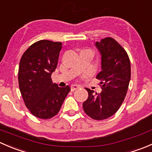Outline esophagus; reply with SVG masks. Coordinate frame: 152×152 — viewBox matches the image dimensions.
Returning <instances> with one entry per match:
<instances>
[{"label": "esophagus", "mask_w": 152, "mask_h": 152, "mask_svg": "<svg viewBox=\"0 0 152 152\" xmlns=\"http://www.w3.org/2000/svg\"><path fill=\"white\" fill-rule=\"evenodd\" d=\"M80 87H81L80 85H72L71 87H70V90H71V91H75V90H77V89H79Z\"/></svg>", "instance_id": "34e87169"}]
</instances>
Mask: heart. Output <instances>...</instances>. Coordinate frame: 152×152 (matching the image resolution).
I'll list each match as a JSON object with an SVG mask.
<instances>
[{
  "mask_svg": "<svg viewBox=\"0 0 152 152\" xmlns=\"http://www.w3.org/2000/svg\"><path fill=\"white\" fill-rule=\"evenodd\" d=\"M82 51H86V52H88V53H90V54L91 55H93V50H90V49H85V50H82Z\"/></svg>",
  "mask_w": 152,
  "mask_h": 152,
  "instance_id": "b5f03b06",
  "label": "heart"
}]
</instances>
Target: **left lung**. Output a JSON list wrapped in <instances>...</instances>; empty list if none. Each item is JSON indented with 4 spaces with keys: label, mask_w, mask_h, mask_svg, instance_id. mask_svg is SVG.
Masks as SVG:
<instances>
[{
    "label": "left lung",
    "mask_w": 152,
    "mask_h": 152,
    "mask_svg": "<svg viewBox=\"0 0 152 152\" xmlns=\"http://www.w3.org/2000/svg\"><path fill=\"white\" fill-rule=\"evenodd\" d=\"M102 55V71L96 76L101 81L102 92L86 88L88 98L84 111L91 118L102 121L111 117L120 108L131 79V65L126 51L116 40L106 37L96 42Z\"/></svg>",
    "instance_id": "8db88e82"
}]
</instances>
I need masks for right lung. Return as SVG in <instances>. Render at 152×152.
Returning a JSON list of instances; mask_svg holds the SVG:
<instances>
[{"mask_svg": "<svg viewBox=\"0 0 152 152\" xmlns=\"http://www.w3.org/2000/svg\"><path fill=\"white\" fill-rule=\"evenodd\" d=\"M62 42L37 41L24 52L20 62L18 83L24 103L33 115L49 119L59 113L70 87L51 81L57 66Z\"/></svg>", "mask_w": 152, "mask_h": 152, "instance_id": "right-lung-1", "label": "right lung"}]
</instances>
